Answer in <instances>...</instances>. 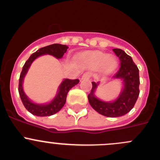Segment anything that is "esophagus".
<instances>
[{
    "instance_id": "34e87169",
    "label": "esophagus",
    "mask_w": 160,
    "mask_h": 160,
    "mask_svg": "<svg viewBox=\"0 0 160 160\" xmlns=\"http://www.w3.org/2000/svg\"><path fill=\"white\" fill-rule=\"evenodd\" d=\"M90 73H85L84 74L82 75V79H88L90 78Z\"/></svg>"
}]
</instances>
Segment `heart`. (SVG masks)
Returning <instances> with one entry per match:
<instances>
[{
    "instance_id": "heart-1",
    "label": "heart",
    "mask_w": 160,
    "mask_h": 160,
    "mask_svg": "<svg viewBox=\"0 0 160 160\" xmlns=\"http://www.w3.org/2000/svg\"><path fill=\"white\" fill-rule=\"evenodd\" d=\"M82 62L90 69L97 70L102 67L105 73H111L117 67L118 62L114 57L101 51H90L82 57Z\"/></svg>"
}]
</instances>
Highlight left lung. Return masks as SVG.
<instances>
[{
  "label": "left lung",
  "instance_id": "8db88e82",
  "mask_svg": "<svg viewBox=\"0 0 160 160\" xmlns=\"http://www.w3.org/2000/svg\"><path fill=\"white\" fill-rule=\"evenodd\" d=\"M113 51L118 57L120 68L113 76L114 79H121L123 82V89L116 100L114 102H104L94 96V91L98 82H92V89L88 94L90 106L97 112L104 116L120 117L128 114L134 107L139 94V75L138 69L133 62L131 56L122 49H113Z\"/></svg>",
  "mask_w": 160,
  "mask_h": 160
}]
</instances>
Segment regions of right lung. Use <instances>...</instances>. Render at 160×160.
I'll use <instances>...</instances> for the list:
<instances>
[{
  "label": "right lung",
  "instance_id": "right-lung-1",
  "mask_svg": "<svg viewBox=\"0 0 160 160\" xmlns=\"http://www.w3.org/2000/svg\"><path fill=\"white\" fill-rule=\"evenodd\" d=\"M67 49L68 46H65V45H61V44L49 45V46H45V47L38 49V51L32 53L29 57V58L25 62V65L22 68V73L20 74L18 91H19L20 97H21L24 107L33 115L41 117L50 116V115H53L58 112L66 103V96H67L69 90L79 82L78 79H73V80L67 78L64 79L62 82L59 86L58 92L57 95L55 96L54 98L48 104H37V103L32 102L29 99V98L25 95V92H24L23 87H22L24 78H25L32 62L38 57L44 54H50L53 55L56 58H62L64 53L67 51Z\"/></svg>",
  "mask_w": 160,
  "mask_h": 160
}]
</instances>
